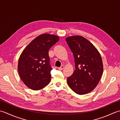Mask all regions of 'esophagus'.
I'll return each instance as SVG.
<instances>
[{
  "instance_id": "esophagus-1",
  "label": "esophagus",
  "mask_w": 120,
  "mask_h": 120,
  "mask_svg": "<svg viewBox=\"0 0 120 120\" xmlns=\"http://www.w3.org/2000/svg\"><path fill=\"white\" fill-rule=\"evenodd\" d=\"M64 68V66H61V67H59L58 68V69H60V70H63Z\"/></svg>"
}]
</instances>
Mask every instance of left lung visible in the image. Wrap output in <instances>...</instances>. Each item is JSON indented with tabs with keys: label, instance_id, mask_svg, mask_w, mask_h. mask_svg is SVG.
<instances>
[{
	"label": "left lung",
	"instance_id": "left-lung-1",
	"mask_svg": "<svg viewBox=\"0 0 120 120\" xmlns=\"http://www.w3.org/2000/svg\"><path fill=\"white\" fill-rule=\"evenodd\" d=\"M65 40L74 54L75 68L67 78V84L77 94L89 93L97 86L103 73L101 55L95 46L81 36H69Z\"/></svg>",
	"mask_w": 120,
	"mask_h": 120
}]
</instances>
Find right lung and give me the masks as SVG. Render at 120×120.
I'll return each instance as SVG.
<instances>
[{
	"mask_svg": "<svg viewBox=\"0 0 120 120\" xmlns=\"http://www.w3.org/2000/svg\"><path fill=\"white\" fill-rule=\"evenodd\" d=\"M59 40L56 35L41 34L31 41L22 52L18 70L21 80L29 89L39 90L50 83L52 69L49 64V50Z\"/></svg>",
	"mask_w": 120,
	"mask_h": 120,
	"instance_id": "add662e5",
	"label": "right lung"
}]
</instances>
